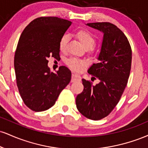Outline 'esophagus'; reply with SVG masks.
<instances>
[{
	"label": "esophagus",
	"mask_w": 148,
	"mask_h": 148,
	"mask_svg": "<svg viewBox=\"0 0 148 148\" xmlns=\"http://www.w3.org/2000/svg\"><path fill=\"white\" fill-rule=\"evenodd\" d=\"M81 76L76 74H73L72 76V81L74 82V81H81Z\"/></svg>",
	"instance_id": "1"
}]
</instances>
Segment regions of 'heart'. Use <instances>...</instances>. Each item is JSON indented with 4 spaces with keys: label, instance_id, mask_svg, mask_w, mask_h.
<instances>
[{
    "label": "heart",
    "instance_id": "b5f03b06",
    "mask_svg": "<svg viewBox=\"0 0 148 148\" xmlns=\"http://www.w3.org/2000/svg\"><path fill=\"white\" fill-rule=\"evenodd\" d=\"M76 36L79 39L81 45L84 46V48L86 49L92 48L93 46L95 44V37L86 30L81 29L78 30L76 33ZM68 40L69 37L67 35H63L60 37V41H59V49L60 50V51H64L66 50ZM65 63L73 70L80 72V71L83 70L84 67H86V64H87V62L86 60L72 57L67 59L65 60Z\"/></svg>",
    "mask_w": 148,
    "mask_h": 148
}]
</instances>
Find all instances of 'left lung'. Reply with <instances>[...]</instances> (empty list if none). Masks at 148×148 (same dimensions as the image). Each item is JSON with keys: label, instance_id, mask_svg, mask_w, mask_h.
Returning a JSON list of instances; mask_svg holds the SVG:
<instances>
[{"label": "left lung", "instance_id": "1", "mask_svg": "<svg viewBox=\"0 0 148 148\" xmlns=\"http://www.w3.org/2000/svg\"><path fill=\"white\" fill-rule=\"evenodd\" d=\"M86 25L103 33L99 62L88 70L99 83L92 86L83 79L84 89L76 97V104L85 117L99 120L109 115L120 101L130 74L132 53L127 37L115 25L109 22Z\"/></svg>", "mask_w": 148, "mask_h": 148}]
</instances>
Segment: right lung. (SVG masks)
<instances>
[{
    "instance_id": "1",
    "label": "right lung",
    "mask_w": 148,
    "mask_h": 148,
    "mask_svg": "<svg viewBox=\"0 0 148 148\" xmlns=\"http://www.w3.org/2000/svg\"><path fill=\"white\" fill-rule=\"evenodd\" d=\"M72 22L56 16L34 19L22 32L14 55L16 85L22 99L32 111L40 112L55 104L71 81L65 66L50 71L48 58H60L59 41Z\"/></svg>"
}]
</instances>
